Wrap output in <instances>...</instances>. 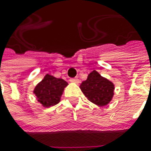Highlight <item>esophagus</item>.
<instances>
[{"label":"esophagus","mask_w":151,"mask_h":151,"mask_svg":"<svg viewBox=\"0 0 151 151\" xmlns=\"http://www.w3.org/2000/svg\"><path fill=\"white\" fill-rule=\"evenodd\" d=\"M70 82H72V83H76V84H78L79 82H80V81H79L78 79H76V78L70 79Z\"/></svg>","instance_id":"34e87169"}]
</instances>
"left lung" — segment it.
Instances as JSON below:
<instances>
[{
	"label": "left lung",
	"instance_id": "obj_1",
	"mask_svg": "<svg viewBox=\"0 0 151 151\" xmlns=\"http://www.w3.org/2000/svg\"><path fill=\"white\" fill-rule=\"evenodd\" d=\"M80 88L89 101L99 107H103L113 100L115 86L96 70H93L86 80L81 82Z\"/></svg>",
	"mask_w": 151,
	"mask_h": 151
}]
</instances>
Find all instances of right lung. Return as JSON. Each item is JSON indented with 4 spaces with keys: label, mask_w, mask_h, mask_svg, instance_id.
I'll return each mask as SVG.
<instances>
[{
    "label": "right lung",
    "mask_w": 151,
    "mask_h": 151,
    "mask_svg": "<svg viewBox=\"0 0 151 151\" xmlns=\"http://www.w3.org/2000/svg\"><path fill=\"white\" fill-rule=\"evenodd\" d=\"M68 83L65 80L56 78L51 75H45L32 91L37 101L44 107L55 106L60 101L61 96Z\"/></svg>",
    "instance_id": "right-lung-1"
}]
</instances>
